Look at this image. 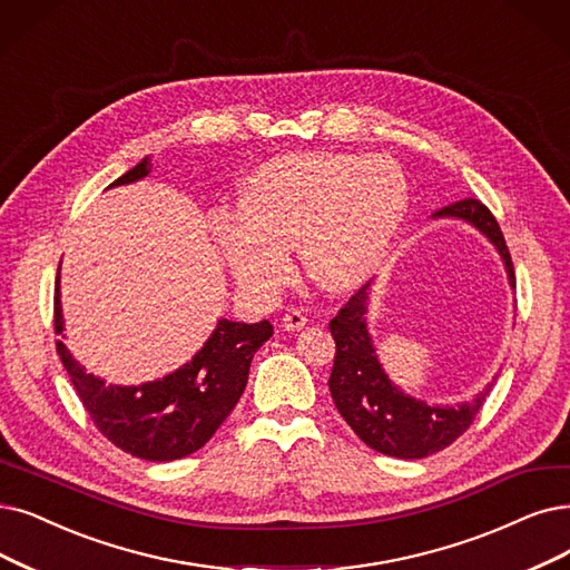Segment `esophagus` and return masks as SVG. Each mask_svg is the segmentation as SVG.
Wrapping results in <instances>:
<instances>
[{
	"mask_svg": "<svg viewBox=\"0 0 570 570\" xmlns=\"http://www.w3.org/2000/svg\"><path fill=\"white\" fill-rule=\"evenodd\" d=\"M304 325H306V315L302 311H287L283 315V327L287 332H299L304 330Z\"/></svg>",
	"mask_w": 570,
	"mask_h": 570,
	"instance_id": "34e87169",
	"label": "esophagus"
}]
</instances>
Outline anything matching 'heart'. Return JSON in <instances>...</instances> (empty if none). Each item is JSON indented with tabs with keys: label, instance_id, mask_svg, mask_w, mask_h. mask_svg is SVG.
Listing matches in <instances>:
<instances>
[{
	"label": "heart",
	"instance_id": "b5f03b06",
	"mask_svg": "<svg viewBox=\"0 0 570 570\" xmlns=\"http://www.w3.org/2000/svg\"><path fill=\"white\" fill-rule=\"evenodd\" d=\"M409 213V181L383 154L273 156L243 181L240 208L213 215V236L240 287L276 292L289 247L327 292H351L389 259Z\"/></svg>",
	"mask_w": 570,
	"mask_h": 570
}]
</instances>
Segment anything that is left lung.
I'll return each instance as SVG.
<instances>
[{"instance_id": "obj_1", "label": "left lung", "mask_w": 570, "mask_h": 570, "mask_svg": "<svg viewBox=\"0 0 570 570\" xmlns=\"http://www.w3.org/2000/svg\"><path fill=\"white\" fill-rule=\"evenodd\" d=\"M432 219H461L480 232L503 259L508 283L514 287V268L505 238L484 203L463 198L438 210ZM370 299L372 285L367 283L330 323L336 341L330 376L332 400L355 435L374 451L395 459H425L463 435L482 409L493 383L472 400L459 404H432L404 393L385 374L376 355L367 321Z\"/></svg>"}]
</instances>
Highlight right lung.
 I'll return each instance as SVG.
<instances>
[{
  "label": "right lung",
  "instance_id": "1",
  "mask_svg": "<svg viewBox=\"0 0 570 570\" xmlns=\"http://www.w3.org/2000/svg\"><path fill=\"white\" fill-rule=\"evenodd\" d=\"M151 173V156L114 179L107 189L132 185ZM62 264V262H60ZM56 334L65 332L60 304V266L56 281ZM65 336V334H62ZM273 336L268 321L234 323L219 317L200 351L175 372L140 385H117L86 372L65 341L58 355L102 435L142 461H177L206 444L240 400L249 362Z\"/></svg>",
  "mask_w": 570,
  "mask_h": 570
}]
</instances>
